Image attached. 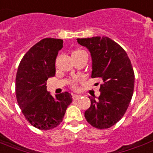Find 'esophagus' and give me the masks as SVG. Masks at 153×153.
Instances as JSON below:
<instances>
[{"mask_svg": "<svg viewBox=\"0 0 153 153\" xmlns=\"http://www.w3.org/2000/svg\"><path fill=\"white\" fill-rule=\"evenodd\" d=\"M80 97H81V95H73V96H72V98H73V100H78Z\"/></svg>", "mask_w": 153, "mask_h": 153, "instance_id": "esophagus-1", "label": "esophagus"}]
</instances>
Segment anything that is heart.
Returning <instances> with one entry per match:
<instances>
[{
	"label": "heart",
	"instance_id": "obj_1",
	"mask_svg": "<svg viewBox=\"0 0 153 153\" xmlns=\"http://www.w3.org/2000/svg\"><path fill=\"white\" fill-rule=\"evenodd\" d=\"M80 51H82V50H76V51H74L73 53H74V52H80ZM77 82H78L77 80H72V81L70 82V85H71V87L73 89H76L77 88Z\"/></svg>",
	"mask_w": 153,
	"mask_h": 153
}]
</instances>
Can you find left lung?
Instances as JSON below:
<instances>
[{"instance_id":"left-lung-1","label":"left lung","mask_w":153,"mask_h":153,"mask_svg":"<svg viewBox=\"0 0 153 153\" xmlns=\"http://www.w3.org/2000/svg\"><path fill=\"white\" fill-rule=\"evenodd\" d=\"M92 58V78L102 79L97 100L89 97L91 107L84 113L94 128L106 129L115 125L125 114L133 95L135 74L126 51L108 37L78 38Z\"/></svg>"}]
</instances>
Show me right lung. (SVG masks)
<instances>
[{
    "label": "right lung",
    "instance_id": "1",
    "mask_svg": "<svg viewBox=\"0 0 153 153\" xmlns=\"http://www.w3.org/2000/svg\"><path fill=\"white\" fill-rule=\"evenodd\" d=\"M62 39L44 38L29 50L21 60L16 75V97L25 118L40 130H50L62 123L71 95L55 97L46 90V81L55 75V60L62 48Z\"/></svg>",
    "mask_w": 153,
    "mask_h": 153
}]
</instances>
